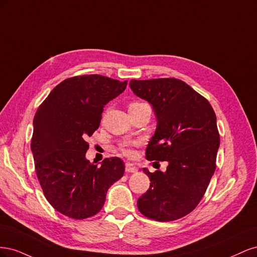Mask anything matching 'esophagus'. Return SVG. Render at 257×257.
<instances>
[{
	"mask_svg": "<svg viewBox=\"0 0 257 257\" xmlns=\"http://www.w3.org/2000/svg\"><path fill=\"white\" fill-rule=\"evenodd\" d=\"M138 170V168L136 166H134L133 164H130V163H126L125 164V172L126 173H136Z\"/></svg>",
	"mask_w": 257,
	"mask_h": 257,
	"instance_id": "obj_1",
	"label": "esophagus"
}]
</instances>
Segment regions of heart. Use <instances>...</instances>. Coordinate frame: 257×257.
Returning a JSON list of instances; mask_svg holds the SVG:
<instances>
[{
    "mask_svg": "<svg viewBox=\"0 0 257 257\" xmlns=\"http://www.w3.org/2000/svg\"><path fill=\"white\" fill-rule=\"evenodd\" d=\"M145 103L143 102H132L130 103L128 105V109H131V108H136V107H139L144 105ZM135 145V143H132V142H124L120 145V150L121 152L126 155V157H133L134 155V149H133V146Z\"/></svg>",
    "mask_w": 257,
    "mask_h": 257,
    "instance_id": "1",
    "label": "heart"
}]
</instances>
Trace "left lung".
<instances>
[{
    "instance_id": "1",
    "label": "left lung",
    "mask_w": 257,
    "mask_h": 257,
    "mask_svg": "<svg viewBox=\"0 0 257 257\" xmlns=\"http://www.w3.org/2000/svg\"><path fill=\"white\" fill-rule=\"evenodd\" d=\"M130 87L157 114L146 159L169 163L165 173L144 168L151 182L137 207L154 221L181 219L197 207L215 172L220 146L215 112L207 98L180 79H133Z\"/></svg>"
}]
</instances>
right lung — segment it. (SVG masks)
<instances>
[{
    "label": "right lung",
    "instance_id": "add662e5",
    "mask_svg": "<svg viewBox=\"0 0 257 257\" xmlns=\"http://www.w3.org/2000/svg\"><path fill=\"white\" fill-rule=\"evenodd\" d=\"M126 84L102 75L71 77L37 108L31 150L44 195L60 213L76 220L95 215L108 189L122 178L121 159H105L100 166L85 159V139L98 128L106 104Z\"/></svg>",
    "mask_w": 257,
    "mask_h": 257
}]
</instances>
